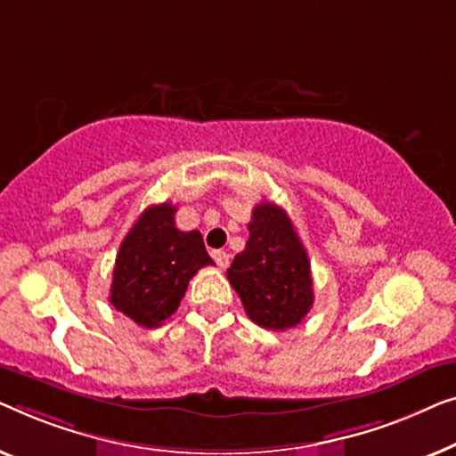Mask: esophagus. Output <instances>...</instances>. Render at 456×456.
Instances as JSON below:
<instances>
[{
	"mask_svg": "<svg viewBox=\"0 0 456 456\" xmlns=\"http://www.w3.org/2000/svg\"><path fill=\"white\" fill-rule=\"evenodd\" d=\"M213 258H215L216 266H219V268H227V266H229V254H227V252H221V249H215Z\"/></svg>",
	"mask_w": 456,
	"mask_h": 456,
	"instance_id": "1",
	"label": "esophagus"
}]
</instances>
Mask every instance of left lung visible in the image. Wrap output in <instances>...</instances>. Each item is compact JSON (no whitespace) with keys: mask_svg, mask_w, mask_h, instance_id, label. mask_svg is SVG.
<instances>
[{"mask_svg":"<svg viewBox=\"0 0 456 456\" xmlns=\"http://www.w3.org/2000/svg\"><path fill=\"white\" fill-rule=\"evenodd\" d=\"M249 240L227 268L252 322L268 330H287L307 316L314 304L312 271L304 243L291 219L277 204L252 210Z\"/></svg>","mask_w":456,"mask_h":456,"instance_id":"8db88e82","label":"left lung"}]
</instances>
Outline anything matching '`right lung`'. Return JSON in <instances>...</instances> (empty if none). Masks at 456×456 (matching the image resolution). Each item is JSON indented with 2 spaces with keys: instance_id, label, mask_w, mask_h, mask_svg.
Segmentation results:
<instances>
[{
  "instance_id": "1",
  "label": "right lung",
  "mask_w": 456,
  "mask_h": 456,
  "mask_svg": "<svg viewBox=\"0 0 456 456\" xmlns=\"http://www.w3.org/2000/svg\"><path fill=\"white\" fill-rule=\"evenodd\" d=\"M175 207H149L121 241L113 266L115 310L144 329H157L177 312L190 279L202 266L215 265L200 231H179Z\"/></svg>"
}]
</instances>
